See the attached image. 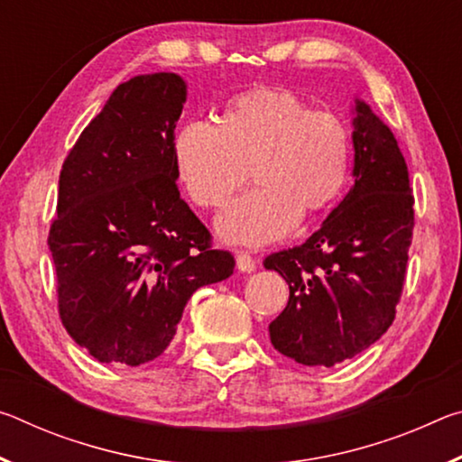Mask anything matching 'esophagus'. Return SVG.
Wrapping results in <instances>:
<instances>
[{
  "label": "esophagus",
  "mask_w": 462,
  "mask_h": 462,
  "mask_svg": "<svg viewBox=\"0 0 462 462\" xmlns=\"http://www.w3.org/2000/svg\"><path fill=\"white\" fill-rule=\"evenodd\" d=\"M236 267L242 273H250V271L256 269V263H254L253 256L245 253V250H238V253H236Z\"/></svg>",
  "instance_id": "1"
}]
</instances>
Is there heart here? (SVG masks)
<instances>
[{
  "mask_svg": "<svg viewBox=\"0 0 462 462\" xmlns=\"http://www.w3.org/2000/svg\"><path fill=\"white\" fill-rule=\"evenodd\" d=\"M173 162L179 183L203 209L228 206L250 169L256 187L222 217L220 232L240 245H264L300 216L314 217L338 201L353 167V134L340 116L314 109L300 93L254 88L224 106L217 128H179Z\"/></svg>",
  "mask_w": 462,
  "mask_h": 462,
  "instance_id": "b5f03b06",
  "label": "heart"
}]
</instances>
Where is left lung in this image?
Masks as SVG:
<instances>
[{
    "label": "left lung",
    "mask_w": 462,
    "mask_h": 462,
    "mask_svg": "<svg viewBox=\"0 0 462 462\" xmlns=\"http://www.w3.org/2000/svg\"><path fill=\"white\" fill-rule=\"evenodd\" d=\"M355 185L300 246L263 261L289 285L269 324L281 355L334 366L377 342L395 319L413 234V195L397 140L356 99Z\"/></svg>",
    "instance_id": "obj_1"
}]
</instances>
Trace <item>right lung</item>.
<instances>
[{"mask_svg": "<svg viewBox=\"0 0 462 462\" xmlns=\"http://www.w3.org/2000/svg\"><path fill=\"white\" fill-rule=\"evenodd\" d=\"M185 96L175 73L120 83L62 162L49 232L59 316L99 363L162 355L193 291L234 271L179 195L173 140Z\"/></svg>", "mask_w": 462, "mask_h": 462, "instance_id": "obj_1", "label": "right lung"}]
</instances>
